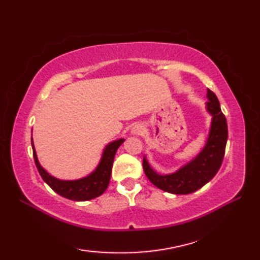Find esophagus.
Masks as SVG:
<instances>
[{"label":"esophagus","mask_w":260,"mask_h":260,"mask_svg":"<svg viewBox=\"0 0 260 260\" xmlns=\"http://www.w3.org/2000/svg\"><path fill=\"white\" fill-rule=\"evenodd\" d=\"M143 126L142 125H140V124H136V125H134L133 127H132V129H131V133L133 134V135H140V134H142V132H143Z\"/></svg>","instance_id":"esophagus-1"}]
</instances>
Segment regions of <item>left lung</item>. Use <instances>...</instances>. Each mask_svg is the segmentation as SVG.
Returning <instances> with one entry per match:
<instances>
[{"instance_id":"1","label":"left lung","mask_w":260,"mask_h":260,"mask_svg":"<svg viewBox=\"0 0 260 260\" xmlns=\"http://www.w3.org/2000/svg\"><path fill=\"white\" fill-rule=\"evenodd\" d=\"M207 98L206 110L211 116V123L206 144L196 157L182 165L175 172L167 174L156 172L146 156L143 158L146 176L158 189L173 194H189L207 184L221 167L228 140L227 120L220 108L217 96L210 89H207Z\"/></svg>"}]
</instances>
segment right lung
I'll list each match as a JSON object with an SVG mask.
<instances>
[{
  "mask_svg": "<svg viewBox=\"0 0 260 260\" xmlns=\"http://www.w3.org/2000/svg\"><path fill=\"white\" fill-rule=\"evenodd\" d=\"M124 139H118L109 142L104 147L101 161L97 164L95 170L84 178L77 180H61L51 175L39 162L38 155L35 148V143L31 137V144L33 150V157L37 165V169L40 173L43 181L51 187V189L66 199L74 201H87L95 199L106 191L109 184L112 167L115 154L118 147L124 143Z\"/></svg>",
  "mask_w": 260,
  "mask_h": 260,
  "instance_id": "right-lung-1",
  "label": "right lung"
}]
</instances>
